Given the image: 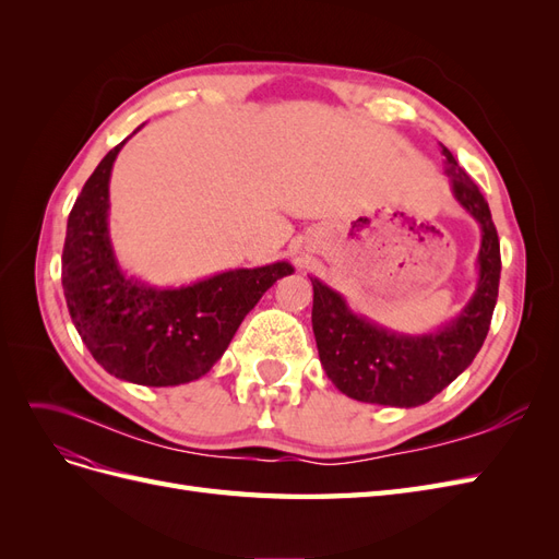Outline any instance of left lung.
I'll use <instances>...</instances> for the list:
<instances>
[{
    "mask_svg": "<svg viewBox=\"0 0 559 559\" xmlns=\"http://www.w3.org/2000/svg\"><path fill=\"white\" fill-rule=\"evenodd\" d=\"M452 195L480 226L478 284L464 310L431 333L408 335L354 312L331 286L312 282V331L329 380L349 399L415 408L431 401L480 352L497 306L501 253L487 200L443 146Z\"/></svg>",
    "mask_w": 559,
    "mask_h": 559,
    "instance_id": "8db88e82",
    "label": "left lung"
}]
</instances>
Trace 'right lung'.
Returning <instances> with one entry per match:
<instances>
[{"instance_id":"1","label":"right lung","mask_w":559,"mask_h":559,"mask_svg":"<svg viewBox=\"0 0 559 559\" xmlns=\"http://www.w3.org/2000/svg\"><path fill=\"white\" fill-rule=\"evenodd\" d=\"M130 138L99 160L67 218L62 289L83 345L109 376L177 386L202 378L224 357L249 310L294 267L286 261L235 267L163 289L126 275L109 238V179Z\"/></svg>"}]
</instances>
